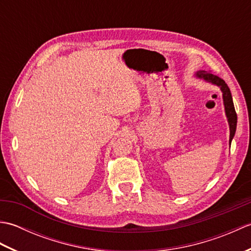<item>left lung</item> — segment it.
Here are the masks:
<instances>
[{"label": "left lung", "mask_w": 251, "mask_h": 251, "mask_svg": "<svg viewBox=\"0 0 251 251\" xmlns=\"http://www.w3.org/2000/svg\"><path fill=\"white\" fill-rule=\"evenodd\" d=\"M196 75L201 78H204L207 82H210L212 84L217 85V86H219L221 88V92L223 95V102H225V108H226V113L228 124H230V143H231L234 135H235L236 124H237V115L235 112V108H234V103H233L230 88H228V86L222 78H220L219 76H217V75H215V74H212L210 72L200 71V72H197Z\"/></svg>", "instance_id": "obj_1"}]
</instances>
